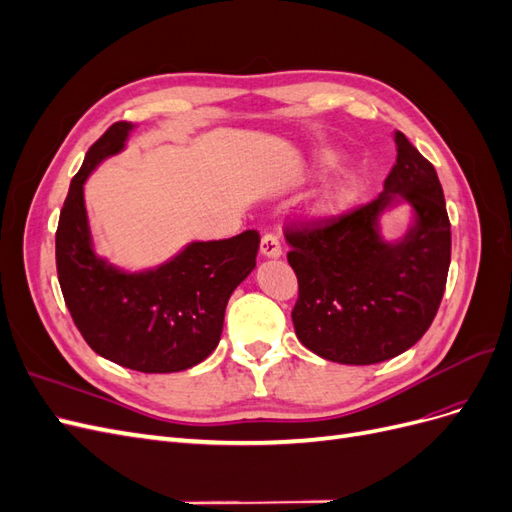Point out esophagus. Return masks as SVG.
<instances>
[{
	"instance_id": "esophagus-1",
	"label": "esophagus",
	"mask_w": 512,
	"mask_h": 512,
	"mask_svg": "<svg viewBox=\"0 0 512 512\" xmlns=\"http://www.w3.org/2000/svg\"><path fill=\"white\" fill-rule=\"evenodd\" d=\"M260 252H262V256H269V258L280 256L282 254L280 237H277L275 232H267V235H262V239H260Z\"/></svg>"
}]
</instances>
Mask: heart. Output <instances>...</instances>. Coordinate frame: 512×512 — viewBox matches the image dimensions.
<instances>
[{
    "mask_svg": "<svg viewBox=\"0 0 512 512\" xmlns=\"http://www.w3.org/2000/svg\"><path fill=\"white\" fill-rule=\"evenodd\" d=\"M352 196V183H344V185H335V188H329L324 192L318 200V211L320 213H333L339 207H344Z\"/></svg>",
    "mask_w": 512,
    "mask_h": 512,
    "instance_id": "b5f03b06",
    "label": "heart"
}]
</instances>
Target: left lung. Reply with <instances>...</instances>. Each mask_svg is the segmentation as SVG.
<instances>
[{
  "label": "left lung",
  "mask_w": 512,
  "mask_h": 512,
  "mask_svg": "<svg viewBox=\"0 0 512 512\" xmlns=\"http://www.w3.org/2000/svg\"><path fill=\"white\" fill-rule=\"evenodd\" d=\"M393 138L397 160L380 196L284 226L286 258L299 282L294 333L327 361L374 365L406 352L431 327L446 288L451 222L440 179L404 132ZM391 193L417 211V226L397 246L375 230Z\"/></svg>",
  "instance_id": "left-lung-1"
}]
</instances>
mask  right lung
Wrapping results in <instances>:
<instances>
[{
    "mask_svg": "<svg viewBox=\"0 0 512 512\" xmlns=\"http://www.w3.org/2000/svg\"><path fill=\"white\" fill-rule=\"evenodd\" d=\"M132 123L117 121L89 147L72 177L55 232L61 294L89 348L143 374H170L205 361L220 344L226 303L256 265L260 235L192 243L158 271L126 275L91 252L83 183L113 156Z\"/></svg>",
    "mask_w": 512,
    "mask_h": 512,
    "instance_id": "right-lung-1",
    "label": "right lung"
}]
</instances>
